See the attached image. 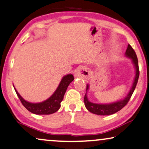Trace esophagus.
Listing matches in <instances>:
<instances>
[{"label":"esophagus","instance_id":"esophagus-1","mask_svg":"<svg viewBox=\"0 0 149 149\" xmlns=\"http://www.w3.org/2000/svg\"><path fill=\"white\" fill-rule=\"evenodd\" d=\"M88 72L86 67H80L74 73L75 78H82L86 80L88 78Z\"/></svg>","mask_w":149,"mask_h":149}]
</instances>
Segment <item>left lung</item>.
I'll list each match as a JSON object with an SVG mask.
<instances>
[{
  "label": "left lung",
  "instance_id": "left-lung-1",
  "mask_svg": "<svg viewBox=\"0 0 149 149\" xmlns=\"http://www.w3.org/2000/svg\"><path fill=\"white\" fill-rule=\"evenodd\" d=\"M125 56L126 57L131 59V62H132L133 65L134 66L135 70L134 80H133L132 86L130 88V91L128 93L127 96H125L123 99H121L120 100L114 102L112 103H109V104H97V103L91 102L88 100L87 96V92L88 88H89V85L87 84H86V93L84 97V102L86 109L89 112L93 114L99 115V116H109V115L116 113L119 111L120 110H121L129 101L135 87H136L140 72H139L138 61H137L136 54H135V51L133 50V49L131 47L130 45H128L127 51L125 52Z\"/></svg>",
  "mask_w": 149,
  "mask_h": 149
}]
</instances>
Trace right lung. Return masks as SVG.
I'll return each instance as SVG.
<instances>
[{"instance_id": "1", "label": "right lung", "mask_w": 149, "mask_h": 149, "mask_svg": "<svg viewBox=\"0 0 149 149\" xmlns=\"http://www.w3.org/2000/svg\"><path fill=\"white\" fill-rule=\"evenodd\" d=\"M73 80L74 78L72 74H67L63 76L54 93L46 100L38 103L29 102L25 100L18 93L15 87L14 89L22 105L29 111L36 115H49L58 111V109H60L61 103L63 101L67 88Z\"/></svg>"}]
</instances>
